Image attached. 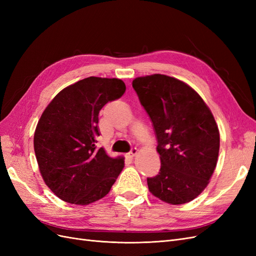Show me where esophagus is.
Returning <instances> with one entry per match:
<instances>
[{"label": "esophagus", "mask_w": 256, "mask_h": 256, "mask_svg": "<svg viewBox=\"0 0 256 256\" xmlns=\"http://www.w3.org/2000/svg\"><path fill=\"white\" fill-rule=\"evenodd\" d=\"M136 154H138V150H136V147H134V148H132V150H130V152H129L128 154H129V157H130V158H132V157H134V156H136Z\"/></svg>", "instance_id": "esophagus-1"}]
</instances>
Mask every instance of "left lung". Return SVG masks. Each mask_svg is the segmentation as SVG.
Wrapping results in <instances>:
<instances>
[{
	"mask_svg": "<svg viewBox=\"0 0 256 256\" xmlns=\"http://www.w3.org/2000/svg\"><path fill=\"white\" fill-rule=\"evenodd\" d=\"M132 86L152 122L160 154V172L147 178L148 189L168 204L188 203L207 187L218 161L214 115L194 90L173 76H138Z\"/></svg>",
	"mask_w": 256,
	"mask_h": 256,
	"instance_id": "8db88e82",
	"label": "left lung"
}]
</instances>
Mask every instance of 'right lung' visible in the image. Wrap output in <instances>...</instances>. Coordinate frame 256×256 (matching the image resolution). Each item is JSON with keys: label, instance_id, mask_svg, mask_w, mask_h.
Returning a JSON list of instances; mask_svg holds the SVG:
<instances>
[{"label": "right lung", "instance_id": "right-lung-1", "mask_svg": "<svg viewBox=\"0 0 256 256\" xmlns=\"http://www.w3.org/2000/svg\"><path fill=\"white\" fill-rule=\"evenodd\" d=\"M125 90L120 79L88 76L62 90L42 112L35 156L44 182L62 200L88 205L110 192L125 161L96 147L98 115Z\"/></svg>", "mask_w": 256, "mask_h": 256}]
</instances>
